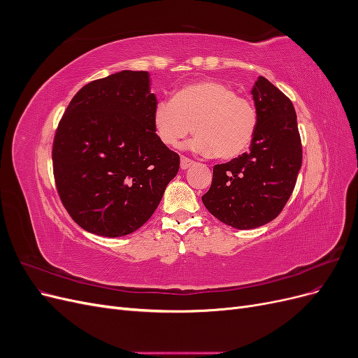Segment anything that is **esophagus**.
<instances>
[{"label":"esophagus","instance_id":"1","mask_svg":"<svg viewBox=\"0 0 358 358\" xmlns=\"http://www.w3.org/2000/svg\"><path fill=\"white\" fill-rule=\"evenodd\" d=\"M194 164H196V162H194L192 159H189L187 157H180V169L182 170H187V169L192 167Z\"/></svg>","mask_w":358,"mask_h":358}]
</instances>
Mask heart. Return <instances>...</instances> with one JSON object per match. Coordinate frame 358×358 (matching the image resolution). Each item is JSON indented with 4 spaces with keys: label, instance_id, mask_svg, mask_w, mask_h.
Instances as JSON below:
<instances>
[{
    "label": "heart",
    "instance_id": "obj_1",
    "mask_svg": "<svg viewBox=\"0 0 358 358\" xmlns=\"http://www.w3.org/2000/svg\"><path fill=\"white\" fill-rule=\"evenodd\" d=\"M154 131L162 145L176 148L191 131L189 149L203 157L231 159L251 146L258 129V110L251 99L231 85L201 79L189 82L157 103Z\"/></svg>",
    "mask_w": 358,
    "mask_h": 358
}]
</instances>
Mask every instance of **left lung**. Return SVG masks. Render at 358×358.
Wrapping results in <instances>:
<instances>
[{
  "label": "left lung",
  "mask_w": 358,
  "mask_h": 358,
  "mask_svg": "<svg viewBox=\"0 0 358 358\" xmlns=\"http://www.w3.org/2000/svg\"><path fill=\"white\" fill-rule=\"evenodd\" d=\"M258 129L249 152L213 167L201 197L215 218L239 230L262 227L282 212L301 167V140L294 106L259 76L252 88Z\"/></svg>",
  "instance_id": "1"
}]
</instances>
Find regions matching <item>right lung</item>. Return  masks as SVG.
<instances>
[{
	"mask_svg": "<svg viewBox=\"0 0 358 358\" xmlns=\"http://www.w3.org/2000/svg\"><path fill=\"white\" fill-rule=\"evenodd\" d=\"M149 73L124 70L73 96L52 148L59 199L83 230L121 237L140 229L178 175L179 155L152 125Z\"/></svg>",
	"mask_w": 358,
	"mask_h": 358,
	"instance_id": "obj_1",
	"label": "right lung"
}]
</instances>
